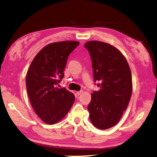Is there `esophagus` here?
<instances>
[{
	"instance_id": "34e87169",
	"label": "esophagus",
	"mask_w": 157,
	"mask_h": 157,
	"mask_svg": "<svg viewBox=\"0 0 157 157\" xmlns=\"http://www.w3.org/2000/svg\"><path fill=\"white\" fill-rule=\"evenodd\" d=\"M76 93H77V94H78V96H79V95H81V94L83 93V91H82V90H81V91H78V92H77Z\"/></svg>"
}]
</instances>
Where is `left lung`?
I'll return each mask as SVG.
<instances>
[{
    "label": "left lung",
    "mask_w": 157,
    "mask_h": 157,
    "mask_svg": "<svg viewBox=\"0 0 157 157\" xmlns=\"http://www.w3.org/2000/svg\"><path fill=\"white\" fill-rule=\"evenodd\" d=\"M92 63L94 82L100 90L94 91L87 105L92 124L100 130L115 126L121 118L132 92V75L128 61L115 47L91 41L85 43Z\"/></svg>",
    "instance_id": "8db88e82"
}]
</instances>
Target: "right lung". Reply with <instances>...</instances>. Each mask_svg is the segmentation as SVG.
<instances>
[{"label":"right lung","mask_w":157,"mask_h":157,"mask_svg":"<svg viewBox=\"0 0 157 157\" xmlns=\"http://www.w3.org/2000/svg\"><path fill=\"white\" fill-rule=\"evenodd\" d=\"M79 44L74 41L50 43L36 55L29 68L26 86L29 100L37 115L48 124L59 122L74 103V94L57 85L63 78L69 56Z\"/></svg>","instance_id":"obj_1"}]
</instances>
